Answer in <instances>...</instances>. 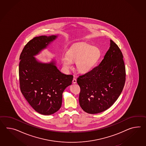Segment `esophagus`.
Wrapping results in <instances>:
<instances>
[{"label": "esophagus", "instance_id": "1", "mask_svg": "<svg viewBox=\"0 0 146 146\" xmlns=\"http://www.w3.org/2000/svg\"><path fill=\"white\" fill-rule=\"evenodd\" d=\"M72 82H73V83L75 84V83H76V79L75 78H73V81H72Z\"/></svg>", "mask_w": 146, "mask_h": 146}]
</instances>
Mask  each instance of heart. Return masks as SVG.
I'll use <instances>...</instances> for the list:
<instances>
[{"label": "heart", "instance_id": "obj_1", "mask_svg": "<svg viewBox=\"0 0 146 146\" xmlns=\"http://www.w3.org/2000/svg\"><path fill=\"white\" fill-rule=\"evenodd\" d=\"M101 52L96 47L86 43L73 45L68 50L66 55L61 58L64 69L68 71L73 67V62H76L77 70L81 73L91 71L99 60Z\"/></svg>", "mask_w": 146, "mask_h": 146}]
</instances>
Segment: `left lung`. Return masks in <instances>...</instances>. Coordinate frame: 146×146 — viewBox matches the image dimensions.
Wrapping results in <instances>:
<instances>
[{
  "label": "left lung",
  "instance_id": "obj_1",
  "mask_svg": "<svg viewBox=\"0 0 146 146\" xmlns=\"http://www.w3.org/2000/svg\"><path fill=\"white\" fill-rule=\"evenodd\" d=\"M123 55L110 39L109 49L100 64L77 79L81 92L80 107L86 113H101L111 107L120 96L125 81Z\"/></svg>",
  "mask_w": 146,
  "mask_h": 146
}]
</instances>
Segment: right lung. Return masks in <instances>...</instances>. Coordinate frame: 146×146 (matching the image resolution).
Returning a JSON list of instances; mask_svg holds the SVG:
<instances>
[{
	"label": "right lung",
	"instance_id": "obj_1",
	"mask_svg": "<svg viewBox=\"0 0 146 146\" xmlns=\"http://www.w3.org/2000/svg\"><path fill=\"white\" fill-rule=\"evenodd\" d=\"M58 35L40 36L27 43L19 57V76L21 93L38 113L50 115L57 112L62 103V94L72 84L73 76L61 73L56 61L44 63L35 56L47 48Z\"/></svg>",
	"mask_w": 146,
	"mask_h": 146
}]
</instances>
